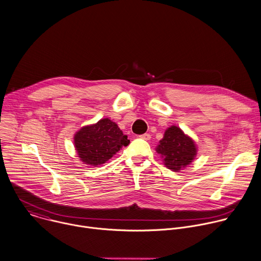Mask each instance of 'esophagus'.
Segmentation results:
<instances>
[{
	"instance_id": "obj_1",
	"label": "esophagus",
	"mask_w": 261,
	"mask_h": 261,
	"mask_svg": "<svg viewBox=\"0 0 261 261\" xmlns=\"http://www.w3.org/2000/svg\"><path fill=\"white\" fill-rule=\"evenodd\" d=\"M139 137L142 138V139H144V140H149V139H150V135H149L148 133H144V134L140 135Z\"/></svg>"
}]
</instances>
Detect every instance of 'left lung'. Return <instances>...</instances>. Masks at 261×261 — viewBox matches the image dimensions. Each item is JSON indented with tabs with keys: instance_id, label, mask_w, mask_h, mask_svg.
Segmentation results:
<instances>
[{
	"instance_id": "8db88e82",
	"label": "left lung",
	"mask_w": 261,
	"mask_h": 261,
	"mask_svg": "<svg viewBox=\"0 0 261 261\" xmlns=\"http://www.w3.org/2000/svg\"><path fill=\"white\" fill-rule=\"evenodd\" d=\"M155 150L163 158L164 165L174 172L189 166L197 155L195 141L177 126H171L165 131Z\"/></svg>"
}]
</instances>
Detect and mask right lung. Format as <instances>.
Segmentation results:
<instances>
[{
    "label": "right lung",
    "instance_id": "obj_1",
    "mask_svg": "<svg viewBox=\"0 0 261 261\" xmlns=\"http://www.w3.org/2000/svg\"><path fill=\"white\" fill-rule=\"evenodd\" d=\"M73 142L83 163L98 166L127 146L130 140L115 122L106 118L96 124L82 127L74 134Z\"/></svg>",
    "mask_w": 261,
    "mask_h": 261
}]
</instances>
